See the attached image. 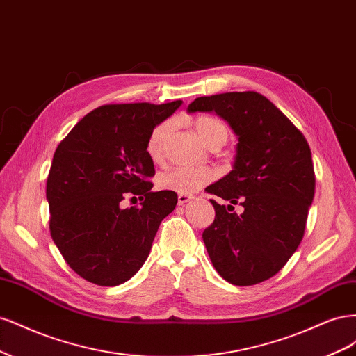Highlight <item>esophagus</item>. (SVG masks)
Masks as SVG:
<instances>
[{
  "label": "esophagus",
  "mask_w": 356,
  "mask_h": 356,
  "mask_svg": "<svg viewBox=\"0 0 356 356\" xmlns=\"http://www.w3.org/2000/svg\"><path fill=\"white\" fill-rule=\"evenodd\" d=\"M191 199H193L191 195H184V193H179V195H178V203L179 204H184V203L190 202Z\"/></svg>",
  "instance_id": "obj_1"
}]
</instances>
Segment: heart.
Returning <instances> with one entry per match:
<instances>
[{
	"mask_svg": "<svg viewBox=\"0 0 356 356\" xmlns=\"http://www.w3.org/2000/svg\"><path fill=\"white\" fill-rule=\"evenodd\" d=\"M193 126L202 141L208 147H221L229 138V129L220 118L212 115H197L193 118ZM172 131V122H161L153 127L147 139V154L159 161L163 157L165 145ZM215 178V172L209 168L178 166L159 175L157 184L161 190L175 193H195Z\"/></svg>",
	"mask_w": 356,
	"mask_h": 356,
	"instance_id": "obj_1",
	"label": "heart"
}]
</instances>
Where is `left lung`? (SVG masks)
Wrapping results in <instances>:
<instances>
[{
  "instance_id": "8db88e82",
  "label": "left lung",
  "mask_w": 356,
  "mask_h": 356,
  "mask_svg": "<svg viewBox=\"0 0 356 356\" xmlns=\"http://www.w3.org/2000/svg\"><path fill=\"white\" fill-rule=\"evenodd\" d=\"M215 111L239 136L233 170L207 193L215 220L202 238L215 270L225 281L248 286L275 276L305 236L315 196L310 147L293 122L257 92L200 96L188 113ZM241 204L244 212L230 213Z\"/></svg>"
}]
</instances>
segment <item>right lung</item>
I'll list each match as a JSON object with an SVG mask.
<instances>
[{"mask_svg":"<svg viewBox=\"0 0 356 356\" xmlns=\"http://www.w3.org/2000/svg\"><path fill=\"white\" fill-rule=\"evenodd\" d=\"M182 104H106L58 145L47 177L49 229L63 260L86 281L115 286L145 263L175 191H152L147 139ZM142 203L123 209L124 200Z\"/></svg>","mask_w":356,"mask_h":356,"instance_id":"right-lung-1","label":"right lung"}]
</instances>
